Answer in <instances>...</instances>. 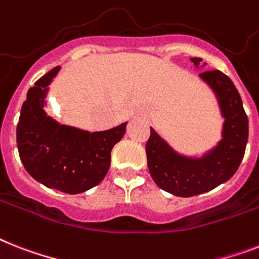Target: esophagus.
<instances>
[{
	"instance_id": "34e87169",
	"label": "esophagus",
	"mask_w": 259,
	"mask_h": 259,
	"mask_svg": "<svg viewBox=\"0 0 259 259\" xmlns=\"http://www.w3.org/2000/svg\"><path fill=\"white\" fill-rule=\"evenodd\" d=\"M140 119H142V117H140Z\"/></svg>"
}]
</instances>
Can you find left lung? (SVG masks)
Here are the masks:
<instances>
[{"instance_id":"1","label":"left lung","mask_w":259,"mask_h":259,"mask_svg":"<svg viewBox=\"0 0 259 259\" xmlns=\"http://www.w3.org/2000/svg\"><path fill=\"white\" fill-rule=\"evenodd\" d=\"M198 66L201 58H190ZM199 77L217 96L225 118L222 140L201 158L178 154L154 129L146 144L148 166L157 186L177 197H193L213 190L234 176L245 154L249 119L238 90L220 70H207Z\"/></svg>"}]
</instances>
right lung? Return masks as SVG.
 I'll list each match as a JSON object with an SVG mask.
<instances>
[{"label":"right lung","mask_w":259,"mask_h":259,"mask_svg":"<svg viewBox=\"0 0 259 259\" xmlns=\"http://www.w3.org/2000/svg\"><path fill=\"white\" fill-rule=\"evenodd\" d=\"M60 70L52 69L27 92L17 125V146L25 169L35 181L68 194L89 190L104 180L110 151L121 141L126 123L105 132H85L60 125L46 115L48 86Z\"/></svg>","instance_id":"right-lung-1"}]
</instances>
